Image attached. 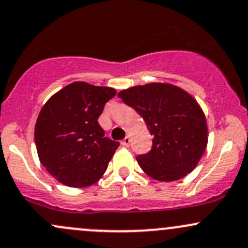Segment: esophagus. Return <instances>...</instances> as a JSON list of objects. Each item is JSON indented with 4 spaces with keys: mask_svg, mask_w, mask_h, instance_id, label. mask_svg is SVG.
Masks as SVG:
<instances>
[{
    "mask_svg": "<svg viewBox=\"0 0 248 248\" xmlns=\"http://www.w3.org/2000/svg\"><path fill=\"white\" fill-rule=\"evenodd\" d=\"M130 142H131V140H130L129 136H126V137H125L124 140H122V144H123L124 146H129L130 145Z\"/></svg>",
    "mask_w": 248,
    "mask_h": 248,
    "instance_id": "1",
    "label": "esophagus"
}]
</instances>
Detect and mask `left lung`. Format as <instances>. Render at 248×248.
<instances>
[{"label": "left lung", "instance_id": "1", "mask_svg": "<svg viewBox=\"0 0 248 248\" xmlns=\"http://www.w3.org/2000/svg\"><path fill=\"white\" fill-rule=\"evenodd\" d=\"M118 97L142 116L154 136L151 150L136 158L146 175L170 182L195 169L206 150L208 129L203 111L188 92L151 82L123 90Z\"/></svg>", "mask_w": 248, "mask_h": 248}]
</instances>
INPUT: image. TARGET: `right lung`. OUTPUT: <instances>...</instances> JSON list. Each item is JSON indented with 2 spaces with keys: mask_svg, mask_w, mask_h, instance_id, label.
I'll return each instance as SVG.
<instances>
[{
  "mask_svg": "<svg viewBox=\"0 0 248 248\" xmlns=\"http://www.w3.org/2000/svg\"><path fill=\"white\" fill-rule=\"evenodd\" d=\"M116 90L76 81L53 94L40 111L35 145L41 164L57 181L89 187L103 176L119 146L105 137L98 118Z\"/></svg>",
  "mask_w": 248,
  "mask_h": 248,
  "instance_id": "right-lung-1",
  "label": "right lung"
}]
</instances>
